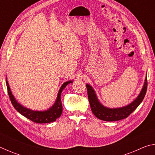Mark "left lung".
Returning a JSON list of instances; mask_svg holds the SVG:
<instances>
[{
    "label": "left lung",
    "instance_id": "obj_1",
    "mask_svg": "<svg viewBox=\"0 0 155 155\" xmlns=\"http://www.w3.org/2000/svg\"><path fill=\"white\" fill-rule=\"evenodd\" d=\"M147 85H148V83H147V78L146 77L142 90L140 91L137 98H135L132 103L128 104L127 106L120 107V108L111 109L104 107L100 103L93 87L90 85L87 84L86 87H87L88 99L91 111L96 117L104 121L114 122L127 118L128 115L132 114L137 108V107L142 102L146 94Z\"/></svg>",
    "mask_w": 155,
    "mask_h": 155
}]
</instances>
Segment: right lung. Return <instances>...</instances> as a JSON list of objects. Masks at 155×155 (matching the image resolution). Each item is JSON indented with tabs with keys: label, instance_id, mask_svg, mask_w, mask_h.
<instances>
[{
	"label": "right lung",
	"instance_id": "add662e5",
	"mask_svg": "<svg viewBox=\"0 0 155 155\" xmlns=\"http://www.w3.org/2000/svg\"><path fill=\"white\" fill-rule=\"evenodd\" d=\"M72 81H69L67 82H65L61 85V88L59 89L58 94L55 102L51 108L46 110V111H33L30 109L26 108V107L21 105L20 103H18V101L14 98V95L12 93V91L10 90L8 81L6 78V84L7 87V91L11 101L12 103L14 106L15 110L20 113V114L24 115L27 118L29 119L31 121H33L35 123H40V124H44V123H50L54 122L57 118L61 116L63 111L62 104L61 101V95L62 91L66 87L68 84L72 83Z\"/></svg>",
	"mask_w": 155,
	"mask_h": 155
}]
</instances>
